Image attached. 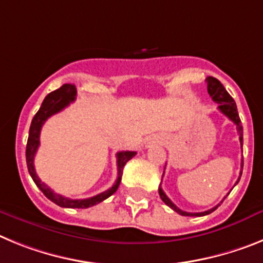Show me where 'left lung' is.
Instances as JSON below:
<instances>
[{"instance_id":"left-lung-1","label":"left lung","mask_w":263,"mask_h":263,"mask_svg":"<svg viewBox=\"0 0 263 263\" xmlns=\"http://www.w3.org/2000/svg\"><path fill=\"white\" fill-rule=\"evenodd\" d=\"M206 84H208V93L211 95V98L213 99V102H216V103L220 104V106H218V109H220L223 115L228 116V118H229L230 120H232V122L237 125V131H238V135H239V143H241V147H242V141H243V140H242V132H243V129H242L241 119H239L238 111H237L236 102H234V99L230 97L229 92L225 90V87L222 86V83H221L218 79H216V78L208 77L206 78ZM241 168H243V160L241 161ZM241 175H242V171L239 172V177H238V180H237V182H238L239 179H241ZM237 182H236V184H237ZM159 195H160V198H161V200L165 202V205H168L170 208H172L173 211L177 212V213L181 214V216H189V217L206 216V214L212 213V212H214L217 208L220 206V204H218L217 206L209 209V211L200 212V213H189V212H184V211H181L180 208L176 206V205L173 204L170 198H168V196L164 193V191L160 188V186H159Z\"/></svg>"}]
</instances>
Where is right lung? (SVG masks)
<instances>
[{
  "instance_id": "add662e5",
  "label": "right lung",
  "mask_w": 263,
  "mask_h": 263,
  "mask_svg": "<svg viewBox=\"0 0 263 263\" xmlns=\"http://www.w3.org/2000/svg\"><path fill=\"white\" fill-rule=\"evenodd\" d=\"M77 98V88L74 84H63L62 87H59L58 90L52 91L47 95L42 102V106L38 109V112L34 115L33 120H31L30 131H29V139H27L26 144V163H27V170L30 173L31 179L34 180L35 185L42 191V193L52 201L54 204L59 205L62 208H78V209H86V208L93 206V205L99 204L103 200L108 198L109 196L114 195L119 188V184L122 181V175H123V168H124L125 163L131 160L132 157L136 155L134 151H122L118 152L116 157H118V179H116L115 184L106 192H102L99 195L93 196L90 198H83V200H72V198L65 197L58 193H54L49 186L40 180V177L36 176L35 168H34V156L36 154V149L40 147V134L41 128H42L43 123L46 122L50 116L54 114L62 111L65 107L68 104L72 103Z\"/></svg>"
}]
</instances>
